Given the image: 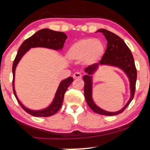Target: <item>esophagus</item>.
Masks as SVG:
<instances>
[{
    "label": "esophagus",
    "instance_id": "esophagus-1",
    "mask_svg": "<svg viewBox=\"0 0 150 150\" xmlns=\"http://www.w3.org/2000/svg\"><path fill=\"white\" fill-rule=\"evenodd\" d=\"M82 77V75L80 73H77V72H76V73H75L73 74V78L74 79H80Z\"/></svg>",
    "mask_w": 150,
    "mask_h": 150
}]
</instances>
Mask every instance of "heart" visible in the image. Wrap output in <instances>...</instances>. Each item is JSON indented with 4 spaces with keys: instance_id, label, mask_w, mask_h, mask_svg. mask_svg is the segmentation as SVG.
Masks as SVG:
<instances>
[{
    "instance_id": "b5f03b06",
    "label": "heart",
    "mask_w": 150,
    "mask_h": 150,
    "mask_svg": "<svg viewBox=\"0 0 150 150\" xmlns=\"http://www.w3.org/2000/svg\"><path fill=\"white\" fill-rule=\"evenodd\" d=\"M105 53V46L101 41L93 38L80 39L70 46L66 53L71 61H83L87 65L99 61Z\"/></svg>"
}]
</instances>
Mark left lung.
Here are the masks:
<instances>
[{"label": "left lung", "mask_w": 150, "mask_h": 150, "mask_svg": "<svg viewBox=\"0 0 150 150\" xmlns=\"http://www.w3.org/2000/svg\"><path fill=\"white\" fill-rule=\"evenodd\" d=\"M101 32L107 41V48L104 56L99 63L89 65L85 69L86 75L83 76L85 82L84 94L86 101L91 109L95 113L104 116H114L121 113L131 102L134 97L135 84L137 80V70L135 61L130 50L125 44L124 41L113 32L100 29L97 32ZM99 65H110L120 68L127 74L130 81L131 97L130 99L123 109L116 112H109L97 106L92 99V75L96 71Z\"/></svg>", "instance_id": "obj_1"}]
</instances>
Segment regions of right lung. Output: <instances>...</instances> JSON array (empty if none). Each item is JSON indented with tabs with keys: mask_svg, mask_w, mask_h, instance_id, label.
I'll list each match as a JSON object with an SVG mask.
<instances>
[{
	"mask_svg": "<svg viewBox=\"0 0 150 150\" xmlns=\"http://www.w3.org/2000/svg\"><path fill=\"white\" fill-rule=\"evenodd\" d=\"M67 35L64 32H56L49 29H42V30L38 31L35 34H34L32 37L28 38L21 44L19 48L18 53L13 65V92L16 97L17 100L20 104L22 108L27 113L32 116L37 117H49L55 114L58 110L60 109L63 104V98H64L65 92H66L67 89L69 87L70 84L73 82V78L72 77H69L65 80H62L58 86L57 91L55 94L54 99L51 104L48 107L42 110H31L30 108L25 107L23 104L20 102L17 96L15 89V69L20 62L22 56L25 54L31 48L36 47H44L47 49L53 50H61L63 49L64 43L67 39Z\"/></svg>",
	"mask_w": 150,
	"mask_h": 150,
	"instance_id": "add662e5",
	"label": "right lung"
}]
</instances>
